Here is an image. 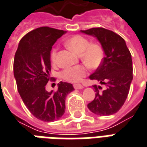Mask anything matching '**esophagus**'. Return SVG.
I'll return each mask as SVG.
<instances>
[{
	"label": "esophagus",
	"instance_id": "34e87169",
	"mask_svg": "<svg viewBox=\"0 0 147 147\" xmlns=\"http://www.w3.org/2000/svg\"><path fill=\"white\" fill-rule=\"evenodd\" d=\"M74 88L75 89H82V88H84V87L80 84H74Z\"/></svg>",
	"mask_w": 147,
	"mask_h": 147
}]
</instances>
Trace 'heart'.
Masks as SVG:
<instances>
[{
    "instance_id": "heart-1",
    "label": "heart",
    "mask_w": 147,
    "mask_h": 147,
    "mask_svg": "<svg viewBox=\"0 0 147 147\" xmlns=\"http://www.w3.org/2000/svg\"><path fill=\"white\" fill-rule=\"evenodd\" d=\"M67 47L78 54L80 59L90 68L95 69L99 67L104 57V50L100 44L89 42L88 38L82 36H74L67 41ZM58 49L54 48L50 54L53 63H56ZM88 74V69L84 65L67 67L60 74L61 78L67 82L78 83Z\"/></svg>"
}]
</instances>
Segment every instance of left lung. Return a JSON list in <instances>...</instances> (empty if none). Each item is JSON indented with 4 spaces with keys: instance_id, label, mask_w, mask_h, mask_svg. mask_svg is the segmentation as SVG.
Segmentation results:
<instances>
[{
    "instance_id": "8db88e82",
    "label": "left lung",
    "mask_w": 147,
    "mask_h": 147,
    "mask_svg": "<svg viewBox=\"0 0 147 147\" xmlns=\"http://www.w3.org/2000/svg\"><path fill=\"white\" fill-rule=\"evenodd\" d=\"M82 32L95 36L101 42L105 57L95 72L90 76L105 84V90L94 85L95 98L88 105V109L98 115L115 114L124 105L132 80V56L124 38L104 28H91Z\"/></svg>"
}]
</instances>
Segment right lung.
I'll return each mask as SVG.
<instances>
[{
	"instance_id": "right-lung-1",
	"label": "right lung",
	"mask_w": 147,
	"mask_h": 147,
	"mask_svg": "<svg viewBox=\"0 0 147 147\" xmlns=\"http://www.w3.org/2000/svg\"><path fill=\"white\" fill-rule=\"evenodd\" d=\"M64 33L47 26L37 28L23 36L15 55L14 75L18 93L31 113L44 122H53L63 116L66 97L74 90L71 84L62 81L56 91L46 90L52 79V46Z\"/></svg>"
}]
</instances>
